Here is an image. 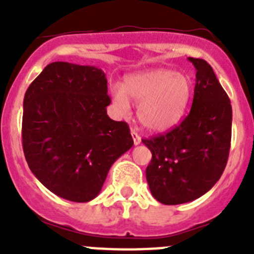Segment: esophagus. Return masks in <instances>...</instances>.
<instances>
[{"instance_id":"34e87169","label":"esophagus","mask_w":254,"mask_h":254,"mask_svg":"<svg viewBox=\"0 0 254 254\" xmlns=\"http://www.w3.org/2000/svg\"><path fill=\"white\" fill-rule=\"evenodd\" d=\"M131 134H132V138H133V143L134 145H138V143L141 142V137H140V134L136 132V129L132 128L131 129Z\"/></svg>"}]
</instances>
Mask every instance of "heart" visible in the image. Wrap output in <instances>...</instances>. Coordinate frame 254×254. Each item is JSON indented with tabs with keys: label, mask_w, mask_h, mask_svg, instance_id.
Here are the masks:
<instances>
[{
	"label": "heart",
	"mask_w": 254,
	"mask_h": 254,
	"mask_svg": "<svg viewBox=\"0 0 254 254\" xmlns=\"http://www.w3.org/2000/svg\"><path fill=\"white\" fill-rule=\"evenodd\" d=\"M117 112L128 116L129 100L138 103L137 117L141 125L152 132L172 128L185 114L190 96L192 82L187 75L174 69L152 68L131 73L122 87L112 90Z\"/></svg>",
	"instance_id": "obj_1"
}]
</instances>
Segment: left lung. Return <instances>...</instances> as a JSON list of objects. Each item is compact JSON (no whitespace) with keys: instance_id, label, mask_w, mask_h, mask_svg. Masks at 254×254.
<instances>
[{"instance_id":"8db88e82","label":"left lung","mask_w":254,"mask_h":254,"mask_svg":"<svg viewBox=\"0 0 254 254\" xmlns=\"http://www.w3.org/2000/svg\"><path fill=\"white\" fill-rule=\"evenodd\" d=\"M196 72L193 103L185 120L165 133L143 138L152 158L146 168L151 194L164 205L190 202L220 179L232 141V105L214 69L190 57Z\"/></svg>"}]
</instances>
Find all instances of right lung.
<instances>
[{"label":"right lung","instance_id":"right-lung-1","mask_svg":"<svg viewBox=\"0 0 254 254\" xmlns=\"http://www.w3.org/2000/svg\"><path fill=\"white\" fill-rule=\"evenodd\" d=\"M111 104L100 68L53 62L24 96L22 150L44 187L72 202L102 190L112 164L133 145L128 125L107 114Z\"/></svg>","mask_w":254,"mask_h":254}]
</instances>
